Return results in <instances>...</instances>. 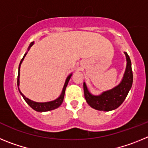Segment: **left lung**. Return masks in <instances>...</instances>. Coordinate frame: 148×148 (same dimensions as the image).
I'll list each match as a JSON object with an SVG mask.
<instances>
[{
    "mask_svg": "<svg viewBox=\"0 0 148 148\" xmlns=\"http://www.w3.org/2000/svg\"><path fill=\"white\" fill-rule=\"evenodd\" d=\"M127 65L125 73L121 82L118 85L107 91H104L100 95H92L89 91L85 82H84V98L87 104L97 110L110 111L118 108L126 99L128 92L133 84V72L131 61L126 52Z\"/></svg>",
    "mask_w": 148,
    "mask_h": 148,
    "instance_id": "1",
    "label": "left lung"
}]
</instances>
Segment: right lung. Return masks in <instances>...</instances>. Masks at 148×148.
I'll return each instance as SVG.
<instances>
[{
	"label": "right lung",
	"mask_w": 148,
	"mask_h": 148,
	"mask_svg": "<svg viewBox=\"0 0 148 148\" xmlns=\"http://www.w3.org/2000/svg\"><path fill=\"white\" fill-rule=\"evenodd\" d=\"M33 44H34V41L29 44L27 51L29 50L30 47H32ZM27 52L25 53V54H24L23 58H22L21 61L19 66H18V82H17V84H18V91H19L20 94L22 95V96H23V99H24L26 102H27V104L29 105V107H31V108H32L34 110L37 111V112H47V111L53 110H55V109H56V108H59L60 106H61V104H62L63 101H64V94H65V90H66V86H67V84H68V82H69V81H70V78H71L72 75H73V73L70 74V75L66 77V80H65L64 85V87H63L62 92H61V95H60L57 98V99H55V100H53V101H47V102H37V101H34L31 100V99H28V98L26 97L25 95H23V94L21 92L20 89H19V85H20L21 64L22 62H23V59H24V58H25V56H27Z\"/></svg>",
	"instance_id": "add662e5"
}]
</instances>
